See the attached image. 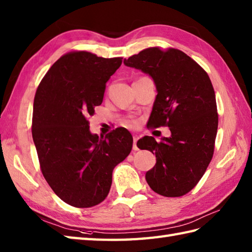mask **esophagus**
I'll return each instance as SVG.
<instances>
[{
  "instance_id": "34e87169",
  "label": "esophagus",
  "mask_w": 252,
  "mask_h": 252,
  "mask_svg": "<svg viewBox=\"0 0 252 252\" xmlns=\"http://www.w3.org/2000/svg\"><path fill=\"white\" fill-rule=\"evenodd\" d=\"M137 141H138V136H133V150L137 151L138 150V147H137Z\"/></svg>"
}]
</instances>
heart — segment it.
Here are the masks:
<instances>
[{
  "mask_svg": "<svg viewBox=\"0 0 252 252\" xmlns=\"http://www.w3.org/2000/svg\"><path fill=\"white\" fill-rule=\"evenodd\" d=\"M133 124H135V123L131 122V121H128V122H126V125H127V126H132Z\"/></svg>",
  "mask_w": 252,
  "mask_h": 252,
  "instance_id": "b5f03b06",
  "label": "heart"
}]
</instances>
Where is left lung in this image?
Listing matches in <instances>:
<instances>
[{
    "mask_svg": "<svg viewBox=\"0 0 252 252\" xmlns=\"http://www.w3.org/2000/svg\"><path fill=\"white\" fill-rule=\"evenodd\" d=\"M154 81L158 94L148 126H168L170 137L139 139L137 147L156 156L145 173L150 188L166 197L189 193L203 177L214 155L218 129L216 94L206 71L179 49H143L124 59Z\"/></svg>",
    "mask_w": 252,
    "mask_h": 252,
    "instance_id": "1",
    "label": "left lung"
}]
</instances>
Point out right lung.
Segmentation results:
<instances>
[{"label": "right lung", "mask_w": 252, "mask_h": 252, "mask_svg": "<svg viewBox=\"0 0 252 252\" xmlns=\"http://www.w3.org/2000/svg\"><path fill=\"white\" fill-rule=\"evenodd\" d=\"M121 64L120 57L69 53L50 66L35 94L32 138L42 173L60 199L77 208L104 200L114 167L132 148L126 128L99 138L87 120L102 103L105 84Z\"/></svg>", "instance_id": "1"}]
</instances>
